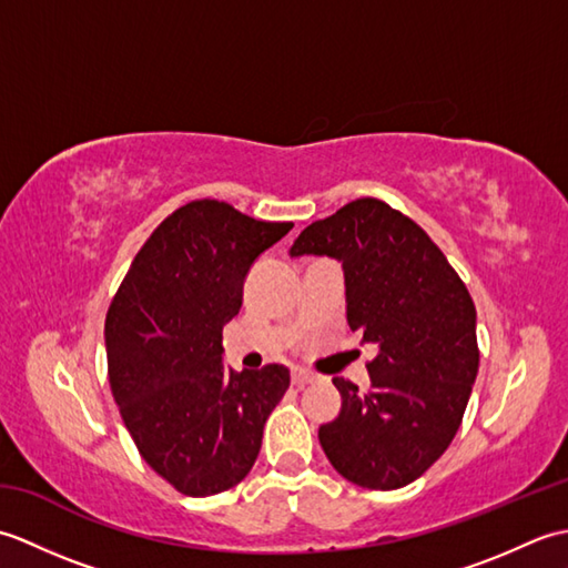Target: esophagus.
Segmentation results:
<instances>
[{"instance_id":"34e87169","label":"esophagus","mask_w":568,"mask_h":568,"mask_svg":"<svg viewBox=\"0 0 568 568\" xmlns=\"http://www.w3.org/2000/svg\"><path fill=\"white\" fill-rule=\"evenodd\" d=\"M291 378H293V385H297V388H303V385H307V383L315 381V376H312V373H310V371H305V368H293Z\"/></svg>"}]
</instances>
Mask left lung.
<instances>
[{"label": "left lung", "instance_id": "obj_1", "mask_svg": "<svg viewBox=\"0 0 568 568\" xmlns=\"http://www.w3.org/2000/svg\"><path fill=\"white\" fill-rule=\"evenodd\" d=\"M342 261L348 327L376 348L366 393L334 378L342 409L320 427L332 466L352 484L395 490L452 444L478 373L476 307L439 246L376 197L312 222L291 256Z\"/></svg>", "mask_w": 568, "mask_h": 568}]
</instances>
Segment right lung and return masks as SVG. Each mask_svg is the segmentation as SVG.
I'll return each instance as SVG.
<instances>
[{"mask_svg": "<svg viewBox=\"0 0 568 568\" xmlns=\"http://www.w3.org/2000/svg\"><path fill=\"white\" fill-rule=\"evenodd\" d=\"M293 222H258L220 200H195L155 226L104 322L112 395L139 454L190 498L246 478L263 425L291 371L226 368L222 329L246 273Z\"/></svg>", "mask_w": 568, "mask_h": 568, "instance_id": "1", "label": "right lung"}]
</instances>
